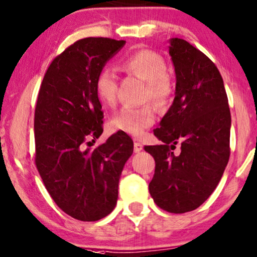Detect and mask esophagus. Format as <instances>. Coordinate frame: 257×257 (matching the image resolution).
I'll return each instance as SVG.
<instances>
[{"label":"esophagus","instance_id":"34e87169","mask_svg":"<svg viewBox=\"0 0 257 257\" xmlns=\"http://www.w3.org/2000/svg\"><path fill=\"white\" fill-rule=\"evenodd\" d=\"M133 150H135V152H141L143 150V145L141 144V143L135 142V145H133Z\"/></svg>","mask_w":257,"mask_h":257}]
</instances>
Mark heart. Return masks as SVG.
Wrapping results in <instances>:
<instances>
[{
    "mask_svg": "<svg viewBox=\"0 0 257 257\" xmlns=\"http://www.w3.org/2000/svg\"><path fill=\"white\" fill-rule=\"evenodd\" d=\"M121 68L136 78L145 82L144 100H151L157 106H165L171 99L173 84L166 74L168 66L165 60L158 53L150 49L137 51L121 61ZM118 81L114 72L109 67H104L95 79V92L99 101L111 107L116 102ZM156 120V111L150 104L142 107H124L111 119V126L115 131H122L127 135L139 137Z\"/></svg>",
    "mask_w": 257,
    "mask_h": 257,
    "instance_id": "b5f03b06",
    "label": "heart"
}]
</instances>
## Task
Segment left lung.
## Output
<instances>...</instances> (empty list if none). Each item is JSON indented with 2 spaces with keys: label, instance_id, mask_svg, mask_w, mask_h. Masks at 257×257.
<instances>
[{
  "label": "left lung",
  "instance_id": "1",
  "mask_svg": "<svg viewBox=\"0 0 257 257\" xmlns=\"http://www.w3.org/2000/svg\"><path fill=\"white\" fill-rule=\"evenodd\" d=\"M176 96L153 133L161 145L144 146L155 158L149 184L159 208L184 214L203 204L221 181L230 157L231 116L221 73L183 39L170 41ZM181 146L179 155L173 150Z\"/></svg>",
  "mask_w": 257,
  "mask_h": 257
}]
</instances>
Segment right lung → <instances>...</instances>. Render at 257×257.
I'll return each mask as SVG.
<instances>
[{
    "instance_id": "right-lung-1",
    "label": "right lung",
    "mask_w": 257,
    "mask_h": 257,
    "mask_svg": "<svg viewBox=\"0 0 257 257\" xmlns=\"http://www.w3.org/2000/svg\"><path fill=\"white\" fill-rule=\"evenodd\" d=\"M124 40L85 38L54 58L40 86L34 114L35 165L55 204L84 222L115 208L122 168L133 142L118 131L94 150L102 118L95 79Z\"/></svg>"
}]
</instances>
